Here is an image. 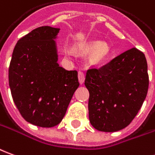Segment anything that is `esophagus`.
<instances>
[{"label": "esophagus", "instance_id": "34e87169", "mask_svg": "<svg viewBox=\"0 0 155 155\" xmlns=\"http://www.w3.org/2000/svg\"><path fill=\"white\" fill-rule=\"evenodd\" d=\"M78 79H79V81L81 84H83V82L85 81V74L83 73V71L81 70H79L78 71Z\"/></svg>", "mask_w": 155, "mask_h": 155}]
</instances>
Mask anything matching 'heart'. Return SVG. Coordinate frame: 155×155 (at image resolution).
<instances>
[{"mask_svg":"<svg viewBox=\"0 0 155 155\" xmlns=\"http://www.w3.org/2000/svg\"><path fill=\"white\" fill-rule=\"evenodd\" d=\"M81 52L84 54H91L90 59L93 64H100L103 62L105 59L108 57L110 54V48L108 47L107 44H101L99 41H95L92 43L86 44L85 46L82 48L81 49ZM65 53L67 55H72L73 52L72 50L66 48H65Z\"/></svg>","mask_w":155,"mask_h":155,"instance_id":"obj_1","label":"heart"}]
</instances>
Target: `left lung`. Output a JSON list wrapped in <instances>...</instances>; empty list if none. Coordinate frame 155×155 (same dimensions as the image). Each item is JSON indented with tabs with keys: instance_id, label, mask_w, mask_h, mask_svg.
<instances>
[{
	"instance_id": "1",
	"label": "left lung",
	"mask_w": 155,
	"mask_h": 155,
	"mask_svg": "<svg viewBox=\"0 0 155 155\" xmlns=\"http://www.w3.org/2000/svg\"><path fill=\"white\" fill-rule=\"evenodd\" d=\"M145 55L132 48L100 68L87 70L89 119L96 129L116 132L128 126L138 114L149 89Z\"/></svg>"
}]
</instances>
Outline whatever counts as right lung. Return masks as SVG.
Masks as SVG:
<instances>
[{
  "instance_id": "obj_1",
  "label": "right lung",
  "mask_w": 155,
  "mask_h": 155,
  "mask_svg": "<svg viewBox=\"0 0 155 155\" xmlns=\"http://www.w3.org/2000/svg\"><path fill=\"white\" fill-rule=\"evenodd\" d=\"M59 28L40 27L17 41L9 66L15 105L28 123L42 127L58 125L80 85L76 70L57 63L54 38Z\"/></svg>"
}]
</instances>
